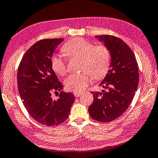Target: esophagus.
<instances>
[{"label":"esophagus","instance_id":"34e87169","mask_svg":"<svg viewBox=\"0 0 158 158\" xmlns=\"http://www.w3.org/2000/svg\"><path fill=\"white\" fill-rule=\"evenodd\" d=\"M82 94V92H80V91H74V93H73L75 97H79Z\"/></svg>","mask_w":158,"mask_h":158}]
</instances>
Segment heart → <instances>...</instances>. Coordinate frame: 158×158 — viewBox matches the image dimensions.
Returning a JSON list of instances; mask_svg holds the SVG:
<instances>
[{
  "instance_id": "obj_1",
  "label": "heart",
  "mask_w": 158,
  "mask_h": 158,
  "mask_svg": "<svg viewBox=\"0 0 158 158\" xmlns=\"http://www.w3.org/2000/svg\"><path fill=\"white\" fill-rule=\"evenodd\" d=\"M62 52L71 58H81L82 73L71 74L64 81L65 87L69 91H81L87 87L91 76L95 80L105 77L111 63V52L105 44L94 46L91 42L82 38H76L65 43ZM52 69L56 73L64 76L67 72V62L60 56L53 55L51 58Z\"/></svg>"
}]
</instances>
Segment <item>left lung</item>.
<instances>
[{
  "label": "left lung",
  "instance_id": "1",
  "mask_svg": "<svg viewBox=\"0 0 158 158\" xmlns=\"http://www.w3.org/2000/svg\"><path fill=\"white\" fill-rule=\"evenodd\" d=\"M111 52V63L100 84L102 92H92L94 102L89 113L95 120L109 123L123 115L132 102L139 82L138 65L134 53L120 38L114 35H96Z\"/></svg>",
  "mask_w": 158,
  "mask_h": 158
}]
</instances>
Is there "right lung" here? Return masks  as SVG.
<instances>
[{
	"label": "right lung",
	"instance_id": "obj_1",
	"mask_svg": "<svg viewBox=\"0 0 158 158\" xmlns=\"http://www.w3.org/2000/svg\"><path fill=\"white\" fill-rule=\"evenodd\" d=\"M61 38L39 40L23 56L17 73L20 96L31 117L44 125H58L67 120L75 100L73 94L61 91L59 81L51 65V58ZM60 91L58 100L53 92Z\"/></svg>",
	"mask_w": 158,
	"mask_h": 158
}]
</instances>
